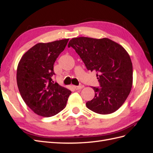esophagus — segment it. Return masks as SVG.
I'll return each instance as SVG.
<instances>
[{"label": "esophagus", "instance_id": "esophagus-1", "mask_svg": "<svg viewBox=\"0 0 153 153\" xmlns=\"http://www.w3.org/2000/svg\"><path fill=\"white\" fill-rule=\"evenodd\" d=\"M84 85H78V86H76V85H73V87L75 88V89H76V90H78V89H82L83 87H84Z\"/></svg>", "mask_w": 153, "mask_h": 153}]
</instances>
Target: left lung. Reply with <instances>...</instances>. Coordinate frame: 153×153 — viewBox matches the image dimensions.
Here are the masks:
<instances>
[{
  "instance_id": "obj_1",
  "label": "left lung",
  "mask_w": 153,
  "mask_h": 153,
  "mask_svg": "<svg viewBox=\"0 0 153 153\" xmlns=\"http://www.w3.org/2000/svg\"><path fill=\"white\" fill-rule=\"evenodd\" d=\"M88 70L97 72L101 88L93 87L94 98L87 107L100 114L117 110L127 99L133 84L130 57L121 45L108 38L79 37L69 41Z\"/></svg>"
}]
</instances>
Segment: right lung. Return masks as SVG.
Segmentation results:
<instances>
[{
	"mask_svg": "<svg viewBox=\"0 0 153 153\" xmlns=\"http://www.w3.org/2000/svg\"><path fill=\"white\" fill-rule=\"evenodd\" d=\"M69 39L39 43L30 48L18 63L16 81L26 105L40 116L51 117L65 108L71 91L53 84V64Z\"/></svg>",
	"mask_w": 153,
	"mask_h": 153,
	"instance_id": "right-lung-1",
	"label": "right lung"
}]
</instances>
